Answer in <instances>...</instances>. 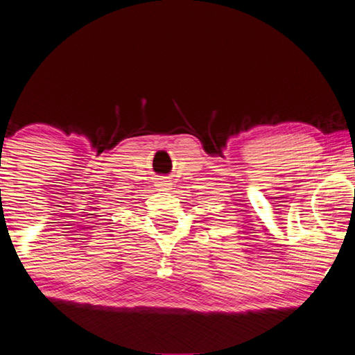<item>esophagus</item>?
Returning <instances> with one entry per match:
<instances>
[{
	"label": "esophagus",
	"instance_id": "34e87169",
	"mask_svg": "<svg viewBox=\"0 0 355 355\" xmlns=\"http://www.w3.org/2000/svg\"><path fill=\"white\" fill-rule=\"evenodd\" d=\"M167 184H169V183H166L164 180H159V182L156 183V186H158L159 189H167V188H169V186H167Z\"/></svg>",
	"mask_w": 355,
	"mask_h": 355
}]
</instances>
